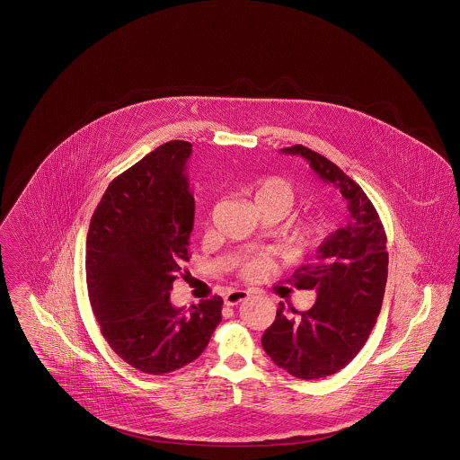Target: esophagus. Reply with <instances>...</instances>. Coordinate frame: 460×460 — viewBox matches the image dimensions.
Wrapping results in <instances>:
<instances>
[{"label": "esophagus", "instance_id": "1", "mask_svg": "<svg viewBox=\"0 0 460 460\" xmlns=\"http://www.w3.org/2000/svg\"><path fill=\"white\" fill-rule=\"evenodd\" d=\"M250 297V293L248 291H229L226 297H224V303H226V306H236L239 305L241 301H246Z\"/></svg>", "mask_w": 460, "mask_h": 460}]
</instances>
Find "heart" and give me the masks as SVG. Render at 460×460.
Wrapping results in <instances>:
<instances>
[{
  "mask_svg": "<svg viewBox=\"0 0 460 460\" xmlns=\"http://www.w3.org/2000/svg\"><path fill=\"white\" fill-rule=\"evenodd\" d=\"M250 195L258 212L276 210L282 217L293 208L297 199L295 184L280 176L261 178L250 188ZM327 234V224L322 217H310L303 222L296 233V239L303 246H314ZM269 258L252 257L239 265V276L246 280H257L269 270Z\"/></svg>",
  "mask_w": 460,
  "mask_h": 460,
  "instance_id": "heart-1",
  "label": "heart"
}]
</instances>
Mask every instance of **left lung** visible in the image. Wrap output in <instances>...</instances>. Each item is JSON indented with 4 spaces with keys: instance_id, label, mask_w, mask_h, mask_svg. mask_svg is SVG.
Returning a JSON list of instances; mask_svg holds the SVG:
<instances>
[{
    "instance_id": "1",
    "label": "left lung",
    "mask_w": 460,
    "mask_h": 460,
    "mask_svg": "<svg viewBox=\"0 0 460 460\" xmlns=\"http://www.w3.org/2000/svg\"><path fill=\"white\" fill-rule=\"evenodd\" d=\"M282 152L305 157L325 183L341 190L350 212L348 226L325 239L316 260L293 276L297 289L316 291L314 305L289 318L279 303L276 320L261 337L277 367L314 380L348 367L376 323L388 272L386 234L367 193L339 165L303 146Z\"/></svg>"
}]
</instances>
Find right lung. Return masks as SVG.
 I'll list each match as a JSON object with an SVG mask.
<instances>
[{
	"instance_id": "1",
	"label": "right lung",
	"mask_w": 460,
	"mask_h": 460,
	"mask_svg": "<svg viewBox=\"0 0 460 460\" xmlns=\"http://www.w3.org/2000/svg\"><path fill=\"white\" fill-rule=\"evenodd\" d=\"M191 144L171 140L111 181L93 210L85 272L102 337L129 367L164 375L195 361L222 318V297L171 305L186 276L195 200L184 174Z\"/></svg>"
}]
</instances>
